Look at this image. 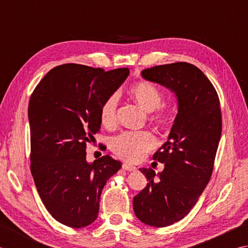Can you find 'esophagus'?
I'll list each match as a JSON object with an SVG mask.
<instances>
[{
    "label": "esophagus",
    "instance_id": "1",
    "mask_svg": "<svg viewBox=\"0 0 248 248\" xmlns=\"http://www.w3.org/2000/svg\"><path fill=\"white\" fill-rule=\"evenodd\" d=\"M122 168H123L124 170H127V171H135V170H137V168H136L135 166L130 165V164H127V163H124V164L122 165Z\"/></svg>",
    "mask_w": 248,
    "mask_h": 248
}]
</instances>
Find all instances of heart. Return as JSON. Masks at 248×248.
<instances>
[{"label": "heart", "instance_id": "b5f03b06", "mask_svg": "<svg viewBox=\"0 0 248 248\" xmlns=\"http://www.w3.org/2000/svg\"><path fill=\"white\" fill-rule=\"evenodd\" d=\"M129 93L141 108L148 112L157 109L163 95L158 88L149 81H140L130 88ZM118 97L113 94L106 99L100 108V121L106 126L112 125L117 119ZM170 118V111L159 108L152 119L160 123H165ZM156 143L154 136L149 131H124L111 140V149L119 157L131 163H136L145 157Z\"/></svg>", "mask_w": 248, "mask_h": 248}]
</instances>
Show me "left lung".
I'll return each mask as SVG.
<instances>
[{"instance_id": "obj_1", "label": "left lung", "mask_w": 248, "mask_h": 248, "mask_svg": "<svg viewBox=\"0 0 248 248\" xmlns=\"http://www.w3.org/2000/svg\"><path fill=\"white\" fill-rule=\"evenodd\" d=\"M141 76L169 89L178 100L168 140L153 155L165 168L157 174L140 168L149 183L133 201L142 223L167 227L189 213L211 179L221 135L220 104L213 84L193 64L159 65Z\"/></svg>"}]
</instances>
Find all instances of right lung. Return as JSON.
I'll return each mask as SVG.
<instances>
[{
    "label": "right lung",
    "mask_w": 248,
    "mask_h": 248,
    "mask_svg": "<svg viewBox=\"0 0 248 248\" xmlns=\"http://www.w3.org/2000/svg\"><path fill=\"white\" fill-rule=\"evenodd\" d=\"M129 75L80 64L52 68L29 103L31 172L40 199L55 220L72 228L97 218L105 184L121 168L109 155L87 161V143L99 131L100 108Z\"/></svg>",
    "instance_id": "obj_1"
}]
</instances>
